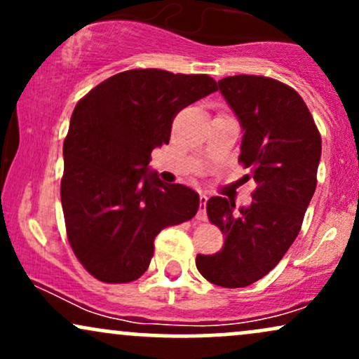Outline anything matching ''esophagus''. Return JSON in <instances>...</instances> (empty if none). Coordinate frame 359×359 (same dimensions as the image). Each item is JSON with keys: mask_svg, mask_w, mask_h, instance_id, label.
I'll use <instances>...</instances> for the list:
<instances>
[{"mask_svg": "<svg viewBox=\"0 0 359 359\" xmlns=\"http://www.w3.org/2000/svg\"><path fill=\"white\" fill-rule=\"evenodd\" d=\"M205 204H208V196H205V194H201V204H199V211H197V219H199V221L208 219Z\"/></svg>", "mask_w": 359, "mask_h": 359, "instance_id": "1", "label": "esophagus"}]
</instances>
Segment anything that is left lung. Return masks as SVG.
I'll use <instances>...</instances> for the list:
<instances>
[{
  "label": "left lung",
  "instance_id": "1",
  "mask_svg": "<svg viewBox=\"0 0 359 359\" xmlns=\"http://www.w3.org/2000/svg\"><path fill=\"white\" fill-rule=\"evenodd\" d=\"M241 125L240 162L257 191L248 208L211 197L208 216L224 234L214 255H197L201 275L219 287L240 288L277 266L302 226L316 192L320 135L297 90L263 76H231L217 82Z\"/></svg>",
  "mask_w": 359,
  "mask_h": 359
}]
</instances>
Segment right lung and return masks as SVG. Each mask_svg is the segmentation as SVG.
I'll return each instance as SVG.
<instances>
[{"label":"right lung","instance_id":"right-lung-1","mask_svg":"<svg viewBox=\"0 0 359 359\" xmlns=\"http://www.w3.org/2000/svg\"><path fill=\"white\" fill-rule=\"evenodd\" d=\"M214 90L216 81L205 74L133 69L76 104L60 199L69 243L94 278L128 283L142 277L156 234L196 216L199 194L163 184L148 163L151 150L168 145L175 114Z\"/></svg>","mask_w":359,"mask_h":359}]
</instances>
